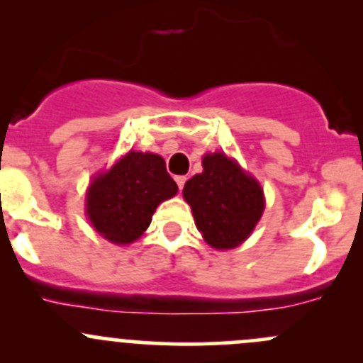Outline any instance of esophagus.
<instances>
[{
	"label": "esophagus",
	"mask_w": 363,
	"mask_h": 363,
	"mask_svg": "<svg viewBox=\"0 0 363 363\" xmlns=\"http://www.w3.org/2000/svg\"><path fill=\"white\" fill-rule=\"evenodd\" d=\"M186 181H188V179H186V175H177V177H175V182H177L179 189H182V188H184Z\"/></svg>",
	"instance_id": "obj_1"
}]
</instances>
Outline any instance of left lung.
<instances>
[{
    "instance_id": "left-lung-1",
    "label": "left lung",
    "mask_w": 363,
    "mask_h": 363,
    "mask_svg": "<svg viewBox=\"0 0 363 363\" xmlns=\"http://www.w3.org/2000/svg\"><path fill=\"white\" fill-rule=\"evenodd\" d=\"M203 172L184 184L196 228L216 250H232L250 237L262 218L263 191L239 164L223 152L207 155Z\"/></svg>"
}]
</instances>
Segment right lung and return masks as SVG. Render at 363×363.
I'll use <instances>...</instances> for the list:
<instances>
[{
	"instance_id": "add662e5",
	"label": "right lung",
	"mask_w": 363,
	"mask_h": 363,
	"mask_svg": "<svg viewBox=\"0 0 363 363\" xmlns=\"http://www.w3.org/2000/svg\"><path fill=\"white\" fill-rule=\"evenodd\" d=\"M177 193L164 160L151 152H128L87 189V216L94 230L113 244L137 240L163 200Z\"/></svg>"
}]
</instances>
